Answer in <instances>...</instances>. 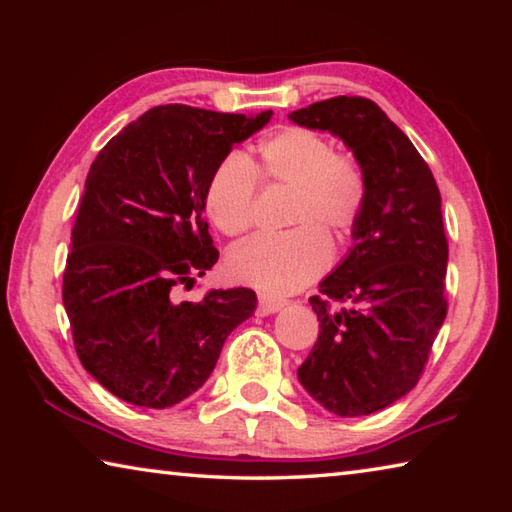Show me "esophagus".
I'll list each match as a JSON object with an SVG mask.
<instances>
[{"instance_id":"1","label":"esophagus","mask_w":512,"mask_h":512,"mask_svg":"<svg viewBox=\"0 0 512 512\" xmlns=\"http://www.w3.org/2000/svg\"><path fill=\"white\" fill-rule=\"evenodd\" d=\"M284 305H287V300H284V298H275V296H268V293H259V307H257V311L262 316L275 314V311H280Z\"/></svg>"}]
</instances>
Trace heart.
I'll use <instances>...</instances> for the list:
<instances>
[{
	"instance_id": "b5f03b06",
	"label": "heart",
	"mask_w": 512,
	"mask_h": 512,
	"mask_svg": "<svg viewBox=\"0 0 512 512\" xmlns=\"http://www.w3.org/2000/svg\"><path fill=\"white\" fill-rule=\"evenodd\" d=\"M257 180L293 189L280 235H257L232 250V280L259 291L293 293L325 271L336 241L350 237L368 201V180L359 160L334 151V144L305 126H287L257 144L255 164L244 153H228L205 185V212L223 235L239 237L255 221Z\"/></svg>"
}]
</instances>
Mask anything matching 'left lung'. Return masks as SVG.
<instances>
[{
	"label": "left lung",
	"mask_w": 512,
	"mask_h": 512,
	"mask_svg": "<svg viewBox=\"0 0 512 512\" xmlns=\"http://www.w3.org/2000/svg\"><path fill=\"white\" fill-rule=\"evenodd\" d=\"M289 119L341 137L368 180L350 253L309 298L320 332L298 379L327 411L370 415L418 384L447 316L440 192L418 149L375 101L334 97ZM332 301L346 307L332 310Z\"/></svg>",
	"instance_id": "left-lung-1"
}]
</instances>
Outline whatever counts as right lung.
<instances>
[{"label":"right lung","instance_id":"1","mask_svg":"<svg viewBox=\"0 0 512 512\" xmlns=\"http://www.w3.org/2000/svg\"><path fill=\"white\" fill-rule=\"evenodd\" d=\"M271 115L169 103L128 124L92 162L63 305L83 368L119 400L146 409L183 402L253 316L250 289H214L201 302H178L173 289L219 259L203 216L207 178Z\"/></svg>","mask_w":512,"mask_h":512}]
</instances>
